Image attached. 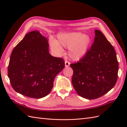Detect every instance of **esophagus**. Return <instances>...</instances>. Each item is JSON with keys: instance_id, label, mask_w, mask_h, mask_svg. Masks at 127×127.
Masks as SVG:
<instances>
[{"instance_id": "obj_1", "label": "esophagus", "mask_w": 127, "mask_h": 127, "mask_svg": "<svg viewBox=\"0 0 127 127\" xmlns=\"http://www.w3.org/2000/svg\"><path fill=\"white\" fill-rule=\"evenodd\" d=\"M69 65H70V63H69V62L68 61H66L65 62V66L66 67H68V66H69Z\"/></svg>"}]
</instances>
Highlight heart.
<instances>
[{
    "label": "heart",
    "mask_w": 127,
    "mask_h": 127,
    "mask_svg": "<svg viewBox=\"0 0 127 127\" xmlns=\"http://www.w3.org/2000/svg\"><path fill=\"white\" fill-rule=\"evenodd\" d=\"M91 41V37L88 34H84L80 32H69L59 34L57 40L51 39L50 45L59 52L63 51L61 45L69 48V57L72 60L77 61L86 55Z\"/></svg>",
    "instance_id": "b5f03b06"
}]
</instances>
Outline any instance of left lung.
<instances>
[{"instance_id":"8db88e82","label":"left lung","mask_w":127,"mask_h":127,"mask_svg":"<svg viewBox=\"0 0 127 127\" xmlns=\"http://www.w3.org/2000/svg\"><path fill=\"white\" fill-rule=\"evenodd\" d=\"M91 49L79 62L71 64L73 70L72 83L82 98L95 99L107 93L114 87L118 77L116 54L106 37L95 30Z\"/></svg>"}]
</instances>
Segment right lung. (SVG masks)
<instances>
[{
	"mask_svg": "<svg viewBox=\"0 0 127 127\" xmlns=\"http://www.w3.org/2000/svg\"><path fill=\"white\" fill-rule=\"evenodd\" d=\"M48 43L37 31L26 34L12 51L8 77L13 90L30 98L47 95L56 75L64 67L61 58L51 56Z\"/></svg>",
	"mask_w": 127,
	"mask_h": 127,
	"instance_id": "obj_1",
	"label": "right lung"
}]
</instances>
